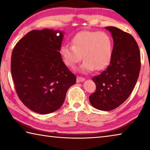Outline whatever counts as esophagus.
I'll return each mask as SVG.
<instances>
[{"label": "esophagus", "mask_w": 150, "mask_h": 150, "mask_svg": "<svg viewBox=\"0 0 150 150\" xmlns=\"http://www.w3.org/2000/svg\"><path fill=\"white\" fill-rule=\"evenodd\" d=\"M85 81V78L80 77V76H78L77 77V83H80V82H83V81Z\"/></svg>", "instance_id": "esophagus-1"}]
</instances>
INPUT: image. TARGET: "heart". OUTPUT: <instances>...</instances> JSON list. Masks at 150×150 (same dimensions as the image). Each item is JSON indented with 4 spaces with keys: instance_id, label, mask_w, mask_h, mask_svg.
<instances>
[{
    "instance_id": "heart-1",
    "label": "heart",
    "mask_w": 150,
    "mask_h": 150,
    "mask_svg": "<svg viewBox=\"0 0 150 150\" xmlns=\"http://www.w3.org/2000/svg\"><path fill=\"white\" fill-rule=\"evenodd\" d=\"M112 52L111 37L105 32L83 31L72 38V45L64 44L60 49L63 62L73 67L83 57L81 70L85 72L103 69L108 64Z\"/></svg>"
}]
</instances>
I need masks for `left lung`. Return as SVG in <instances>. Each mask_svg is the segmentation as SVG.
Here are the masks:
<instances>
[{
    "label": "left lung",
    "instance_id": "8db88e82",
    "mask_svg": "<svg viewBox=\"0 0 150 150\" xmlns=\"http://www.w3.org/2000/svg\"><path fill=\"white\" fill-rule=\"evenodd\" d=\"M111 32L114 45L110 63L99 75L93 77L96 85L89 101L98 110L109 111L118 107L130 95L141 67L140 52L133 36L114 26Z\"/></svg>",
    "mask_w": 150,
    "mask_h": 150
}]
</instances>
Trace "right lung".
<instances>
[{"instance_id":"obj_1","label":"right lung","mask_w":150,"mask_h":150,"mask_svg":"<svg viewBox=\"0 0 150 150\" xmlns=\"http://www.w3.org/2000/svg\"><path fill=\"white\" fill-rule=\"evenodd\" d=\"M63 33L60 30H34L14 47L11 73L22 103L35 112L57 110L77 77L63 63L59 52Z\"/></svg>"}]
</instances>
